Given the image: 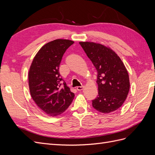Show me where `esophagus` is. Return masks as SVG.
Returning <instances> with one entry per match:
<instances>
[{"instance_id":"1","label":"esophagus","mask_w":155,"mask_h":155,"mask_svg":"<svg viewBox=\"0 0 155 155\" xmlns=\"http://www.w3.org/2000/svg\"><path fill=\"white\" fill-rule=\"evenodd\" d=\"M84 89V87L83 86H81V87H77V90L79 91H81Z\"/></svg>"}]
</instances>
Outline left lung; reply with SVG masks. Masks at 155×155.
<instances>
[{
	"instance_id": "left-lung-1",
	"label": "left lung",
	"mask_w": 155,
	"mask_h": 155,
	"mask_svg": "<svg viewBox=\"0 0 155 155\" xmlns=\"http://www.w3.org/2000/svg\"><path fill=\"white\" fill-rule=\"evenodd\" d=\"M97 72L98 95L92 107L101 113L118 109L130 88L129 74L119 56L110 48L93 42H79Z\"/></svg>"
}]
</instances>
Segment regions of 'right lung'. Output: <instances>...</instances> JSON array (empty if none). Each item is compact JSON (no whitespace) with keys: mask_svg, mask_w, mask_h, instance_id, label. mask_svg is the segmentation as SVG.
Segmentation results:
<instances>
[{"mask_svg":"<svg viewBox=\"0 0 155 155\" xmlns=\"http://www.w3.org/2000/svg\"><path fill=\"white\" fill-rule=\"evenodd\" d=\"M74 42L55 39L45 44L32 61L28 72V85L33 100L50 116L62 114L71 104L74 93L61 78L59 67L65 51Z\"/></svg>","mask_w":155,"mask_h":155,"instance_id":"obj_1","label":"right lung"}]
</instances>
